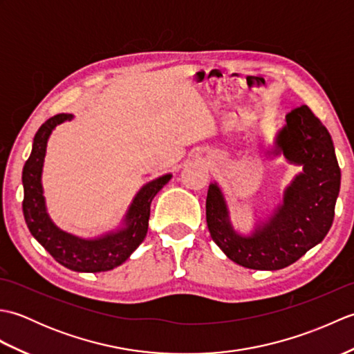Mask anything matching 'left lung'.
Listing matches in <instances>:
<instances>
[{
    "label": "left lung",
    "instance_id": "1",
    "mask_svg": "<svg viewBox=\"0 0 354 354\" xmlns=\"http://www.w3.org/2000/svg\"><path fill=\"white\" fill-rule=\"evenodd\" d=\"M265 152L301 167L286 185L280 204L268 214L257 212L252 228L242 232L231 221L222 187L213 181L207 194V225L230 260L248 269L277 270L295 263L327 236L339 196L341 169L332 137L306 104L286 115Z\"/></svg>",
    "mask_w": 354,
    "mask_h": 354
}]
</instances>
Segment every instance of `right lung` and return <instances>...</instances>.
Segmentation results:
<instances>
[{
  "label": "right lung",
  "mask_w": 354,
  "mask_h": 354,
  "mask_svg": "<svg viewBox=\"0 0 354 354\" xmlns=\"http://www.w3.org/2000/svg\"><path fill=\"white\" fill-rule=\"evenodd\" d=\"M73 118V114H57L48 118L36 132L32 153L22 169V212L32 236L57 263L76 272H106L124 263L145 240L152 199L173 175L165 173L142 185L127 207L122 222L114 230L95 237H80L64 231L51 221L47 212L42 171L51 132L56 126L71 122Z\"/></svg>",
  "instance_id": "right-lung-1"
}]
</instances>
